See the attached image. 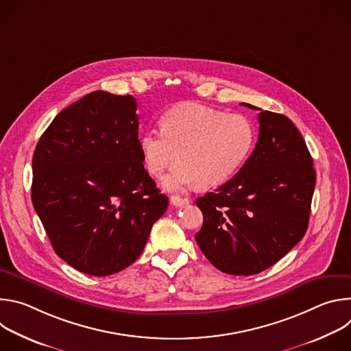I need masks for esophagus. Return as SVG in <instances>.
I'll return each instance as SVG.
<instances>
[{
    "mask_svg": "<svg viewBox=\"0 0 351 351\" xmlns=\"http://www.w3.org/2000/svg\"><path fill=\"white\" fill-rule=\"evenodd\" d=\"M190 199L189 198H183V197H179V195H172L171 197V204L175 206V207H183L186 204H189Z\"/></svg>",
    "mask_w": 351,
    "mask_h": 351,
    "instance_id": "1",
    "label": "esophagus"
}]
</instances>
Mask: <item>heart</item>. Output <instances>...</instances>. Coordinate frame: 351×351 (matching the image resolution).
Here are the masks:
<instances>
[{
	"label": "heart",
	"mask_w": 351,
	"mask_h": 351,
	"mask_svg": "<svg viewBox=\"0 0 351 351\" xmlns=\"http://www.w3.org/2000/svg\"><path fill=\"white\" fill-rule=\"evenodd\" d=\"M254 140L256 128L247 117L186 103L165 112L161 130L143 132L138 147L153 178H161L179 160L164 187L182 190L229 180L248 158Z\"/></svg>",
	"instance_id": "b5f03b06"
}]
</instances>
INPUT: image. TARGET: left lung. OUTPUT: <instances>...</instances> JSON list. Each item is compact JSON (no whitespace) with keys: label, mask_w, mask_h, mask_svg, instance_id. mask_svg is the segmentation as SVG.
Returning a JSON list of instances; mask_svg holds the SVG:
<instances>
[{"label":"left lung","mask_w":351,"mask_h":351,"mask_svg":"<svg viewBox=\"0 0 351 351\" xmlns=\"http://www.w3.org/2000/svg\"><path fill=\"white\" fill-rule=\"evenodd\" d=\"M258 122L254 152L240 171L195 199L204 215L195 241L208 261L229 275L263 272L308 228L315 171L307 144L282 114L261 110Z\"/></svg>","instance_id":"obj_1"}]
</instances>
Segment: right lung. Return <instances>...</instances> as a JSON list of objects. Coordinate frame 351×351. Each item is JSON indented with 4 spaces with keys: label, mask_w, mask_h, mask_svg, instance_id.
Returning a JSON list of instances; mask_svg holds the SVG:
<instances>
[{
    "label": "right lung",
    "mask_w": 351,
    "mask_h": 351,
    "mask_svg": "<svg viewBox=\"0 0 351 351\" xmlns=\"http://www.w3.org/2000/svg\"><path fill=\"white\" fill-rule=\"evenodd\" d=\"M132 95L93 91L61 111L33 154V207L54 252L108 276L141 254L168 197L144 169Z\"/></svg>",
    "instance_id": "add662e5"
}]
</instances>
